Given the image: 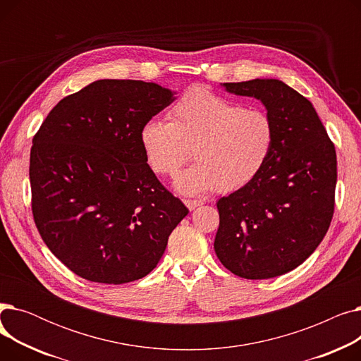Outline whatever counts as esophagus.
Segmentation results:
<instances>
[{
  "label": "esophagus",
  "mask_w": 361,
  "mask_h": 361,
  "mask_svg": "<svg viewBox=\"0 0 361 361\" xmlns=\"http://www.w3.org/2000/svg\"><path fill=\"white\" fill-rule=\"evenodd\" d=\"M184 203H185V206H187L188 209H190V211H195L197 206L203 204V202H202V200H192V199H185V200H184Z\"/></svg>",
  "instance_id": "obj_1"
}]
</instances>
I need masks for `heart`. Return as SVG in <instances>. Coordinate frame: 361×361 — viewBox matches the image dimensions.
<instances>
[{"label": "heart", "instance_id": "heart-1", "mask_svg": "<svg viewBox=\"0 0 361 361\" xmlns=\"http://www.w3.org/2000/svg\"><path fill=\"white\" fill-rule=\"evenodd\" d=\"M150 168L174 177L176 188L196 196L216 188L231 193L250 184L267 165L275 143L269 114L224 98L206 87H190L169 111V121L152 118L140 130Z\"/></svg>", "mask_w": 361, "mask_h": 361}]
</instances>
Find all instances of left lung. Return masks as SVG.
Instances as JSON below:
<instances>
[{"instance_id":"obj_1","label":"left lung","mask_w":361,"mask_h":361,"mask_svg":"<svg viewBox=\"0 0 361 361\" xmlns=\"http://www.w3.org/2000/svg\"><path fill=\"white\" fill-rule=\"evenodd\" d=\"M222 86L264 105L275 143L259 176L218 200L215 253L241 278L279 276L305 262L328 233L335 207V146L312 102L283 82Z\"/></svg>"}]
</instances>
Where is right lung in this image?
<instances>
[{"mask_svg": "<svg viewBox=\"0 0 361 361\" xmlns=\"http://www.w3.org/2000/svg\"><path fill=\"white\" fill-rule=\"evenodd\" d=\"M174 99L157 83L97 80L56 104L35 135L33 219L75 275L114 286L146 276L188 214L140 142L143 124Z\"/></svg>", "mask_w": 361, "mask_h": 361, "instance_id": "1", "label": "right lung"}]
</instances>
